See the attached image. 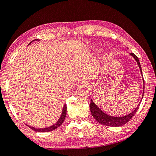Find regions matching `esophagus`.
Returning a JSON list of instances; mask_svg holds the SVG:
<instances>
[{"instance_id":"obj_1","label":"esophagus","mask_w":156,"mask_h":156,"mask_svg":"<svg viewBox=\"0 0 156 156\" xmlns=\"http://www.w3.org/2000/svg\"><path fill=\"white\" fill-rule=\"evenodd\" d=\"M89 84L90 83L88 81H84V80H83V81L79 83L80 86H89Z\"/></svg>"}]
</instances>
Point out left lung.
I'll list each match as a JSON object with an SVG mask.
<instances>
[{
	"label": "left lung",
	"mask_w": 156,
	"mask_h": 156,
	"mask_svg": "<svg viewBox=\"0 0 156 156\" xmlns=\"http://www.w3.org/2000/svg\"><path fill=\"white\" fill-rule=\"evenodd\" d=\"M131 56H133L134 59L136 60L137 65H138L140 70V73L143 76V72H142V68L140 63L139 59L136 55L134 54V53H130ZM144 79H143V83H144ZM143 88L145 87L143 86ZM144 95V90L143 93V96H142V99L143 98ZM141 103V101H140L138 105L137 106V107L135 108V110L131 113L125 116H122V117H114V116H110L104 113V112L101 111V109L98 107L97 105H96L94 104V102L93 101L92 99H90V112H91L92 116L94 117V119H95L98 122H99L100 124L102 125H106L109 126V127H121V126L125 125L126 123H127L130 120L134 115H135L136 112L137 111V109H139V106Z\"/></svg>",
	"instance_id": "obj_1"
}]
</instances>
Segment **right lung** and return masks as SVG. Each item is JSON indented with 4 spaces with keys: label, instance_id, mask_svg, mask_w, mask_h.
Returning a JSON list of instances; mask_svg holds the SVG:
<instances>
[{
    "label": "right lung",
    "instance_id": "add662e5",
    "mask_svg": "<svg viewBox=\"0 0 156 156\" xmlns=\"http://www.w3.org/2000/svg\"><path fill=\"white\" fill-rule=\"evenodd\" d=\"M35 40H38V39H34V40H33L32 42H34V41H35ZM32 42H31L29 44H30ZM66 112H67V106H66V104H65L63 108H62V114H61L60 117L59 118L58 122H57L55 124V125L50 126V127H45V128H36V127H31V126H29V125H27L28 126L29 128H31V129H33V130L35 131V132H40V133H47V132H50V131L55 130V129H57V128L60 127V126L62 125V123H63L64 120H65V119H66Z\"/></svg>",
    "mask_w": 156,
    "mask_h": 156
}]
</instances>
